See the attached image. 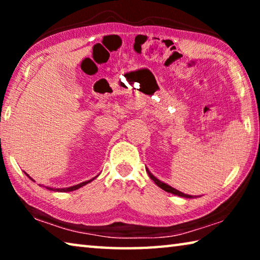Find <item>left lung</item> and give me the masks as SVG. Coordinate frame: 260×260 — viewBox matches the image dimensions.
Wrapping results in <instances>:
<instances>
[{"mask_svg":"<svg viewBox=\"0 0 260 260\" xmlns=\"http://www.w3.org/2000/svg\"><path fill=\"white\" fill-rule=\"evenodd\" d=\"M147 171H148V174H149V177H150V179L152 180L153 182H155V183L157 184L158 187L161 188L162 190H165V191H167V192H171V193H174V195H178V196H181V197H186V199H191L190 195H187V193H183V192H181V191L177 190V189H174V188H172L171 186H169V184H166V183H164V182L159 181V180L153 177V175H152L150 172H149L148 169H147Z\"/></svg>","mask_w":260,"mask_h":260,"instance_id":"8db88e82","label":"left lung"}]
</instances>
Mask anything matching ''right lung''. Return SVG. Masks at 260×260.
Segmentation results:
<instances>
[{
    "instance_id": "1",
    "label": "right lung",
    "mask_w": 260,
    "mask_h": 260,
    "mask_svg": "<svg viewBox=\"0 0 260 260\" xmlns=\"http://www.w3.org/2000/svg\"><path fill=\"white\" fill-rule=\"evenodd\" d=\"M28 177V174H26ZM30 180H33L32 178L30 177H28ZM95 178H93V179H90V180H88V181H85V182H81V183H79V184H76V186H72V187H69V188H58V189H55V188H50V187H46L47 189H49V190H57V191H60V192H65V191H72V190H76V189H79L80 187H82V186H85V184H87V183H89L90 181H93Z\"/></svg>"
}]
</instances>
